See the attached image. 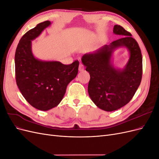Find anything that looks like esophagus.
<instances>
[{
  "label": "esophagus",
  "instance_id": "34e87169",
  "mask_svg": "<svg viewBox=\"0 0 159 159\" xmlns=\"http://www.w3.org/2000/svg\"><path fill=\"white\" fill-rule=\"evenodd\" d=\"M84 69V66L82 63H80V65H79V70L80 71H81L83 70Z\"/></svg>",
  "mask_w": 159,
  "mask_h": 159
}]
</instances>
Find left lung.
Here are the masks:
<instances>
[{
    "instance_id": "obj_1",
    "label": "left lung",
    "mask_w": 159,
    "mask_h": 159,
    "mask_svg": "<svg viewBox=\"0 0 159 159\" xmlns=\"http://www.w3.org/2000/svg\"><path fill=\"white\" fill-rule=\"evenodd\" d=\"M113 32L123 36L81 58L90 75L89 97L99 108L106 111L119 109L131 100L143 74V57L137 42L120 25L114 26ZM119 46L127 47L130 52L128 63L122 70L115 69L110 63L112 50Z\"/></svg>"
}]
</instances>
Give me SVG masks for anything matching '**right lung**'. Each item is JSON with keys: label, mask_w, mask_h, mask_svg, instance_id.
Here are the masks:
<instances>
[{"label": "right lung", "mask_w": 159, "mask_h": 159, "mask_svg": "<svg viewBox=\"0 0 159 159\" xmlns=\"http://www.w3.org/2000/svg\"><path fill=\"white\" fill-rule=\"evenodd\" d=\"M50 25L49 20L38 24L19 41L15 52V76L23 97L32 107L47 111L57 106L66 88L78 72L79 61L69 65L60 61H42L31 51V40Z\"/></svg>", "instance_id": "add662e5"}]
</instances>
